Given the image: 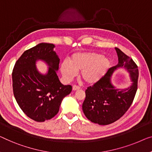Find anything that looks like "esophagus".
Masks as SVG:
<instances>
[{
  "label": "esophagus",
  "instance_id": "1",
  "mask_svg": "<svg viewBox=\"0 0 152 152\" xmlns=\"http://www.w3.org/2000/svg\"><path fill=\"white\" fill-rule=\"evenodd\" d=\"M80 89V87H79V86L76 85H73V87H72V89H73L74 91L78 90V89Z\"/></svg>",
  "mask_w": 152,
  "mask_h": 152
}]
</instances>
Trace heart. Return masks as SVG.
I'll list each match as a JSON object with an SVG mask.
<instances>
[{
  "instance_id": "b5f03b06",
  "label": "heart",
  "mask_w": 152,
  "mask_h": 152,
  "mask_svg": "<svg viewBox=\"0 0 152 152\" xmlns=\"http://www.w3.org/2000/svg\"><path fill=\"white\" fill-rule=\"evenodd\" d=\"M110 61L108 58L94 53L74 54L69 62L63 61L61 72L67 80H71L81 71V78L87 83L94 84L103 78L109 69Z\"/></svg>"
}]
</instances>
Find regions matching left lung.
Returning <instances> with one entry per match:
<instances>
[{"instance_id": "1", "label": "left lung", "mask_w": 152, "mask_h": 152, "mask_svg": "<svg viewBox=\"0 0 152 152\" xmlns=\"http://www.w3.org/2000/svg\"><path fill=\"white\" fill-rule=\"evenodd\" d=\"M115 50L118 64L108 69L102 78L85 91L83 113L88 119L99 125H108L121 118L130 107L137 91L138 66L121 50L117 48ZM119 67L126 69L132 78V85L126 90L116 89L110 82V76Z\"/></svg>"}]
</instances>
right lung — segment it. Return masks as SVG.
I'll return each instance as SVG.
<instances>
[{"label":"right lung","mask_w":152,"mask_h":152,"mask_svg":"<svg viewBox=\"0 0 152 152\" xmlns=\"http://www.w3.org/2000/svg\"><path fill=\"white\" fill-rule=\"evenodd\" d=\"M54 45L41 43L27 50L15 62L12 72L13 91L17 103L26 116L43 122L57 114L63 99L72 90L61 83L56 71L60 59ZM42 60L49 66L48 73L40 74L36 61Z\"/></svg>","instance_id":"right-lung-1"}]
</instances>
